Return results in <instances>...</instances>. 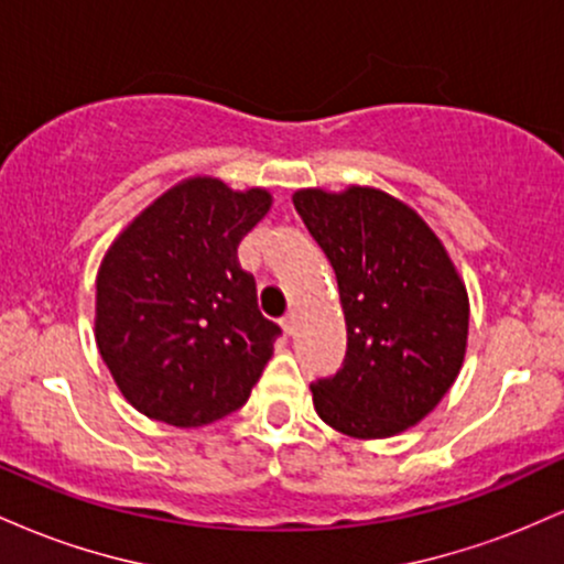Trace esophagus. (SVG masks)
<instances>
[{
	"mask_svg": "<svg viewBox=\"0 0 564 564\" xmlns=\"http://www.w3.org/2000/svg\"><path fill=\"white\" fill-rule=\"evenodd\" d=\"M281 326H283V332H286V336H291L296 332V321H294V315H286V318L281 321Z\"/></svg>",
	"mask_w": 564,
	"mask_h": 564,
	"instance_id": "1",
	"label": "esophagus"
}]
</instances>
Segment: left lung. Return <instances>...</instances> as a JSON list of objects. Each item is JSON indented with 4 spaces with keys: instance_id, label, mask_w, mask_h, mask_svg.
<instances>
[{
    "instance_id": "left-lung-1",
    "label": "left lung",
    "mask_w": 564,
    "mask_h": 564,
    "mask_svg": "<svg viewBox=\"0 0 564 564\" xmlns=\"http://www.w3.org/2000/svg\"><path fill=\"white\" fill-rule=\"evenodd\" d=\"M332 262L347 323L345 364L310 384L318 416L349 437L422 422L462 371L469 300L448 251L411 206L377 187L294 193Z\"/></svg>"
}]
</instances>
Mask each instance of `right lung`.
<instances>
[{
    "label": "right lung",
    "mask_w": 564,
    "mask_h": 564,
    "mask_svg": "<svg viewBox=\"0 0 564 564\" xmlns=\"http://www.w3.org/2000/svg\"><path fill=\"white\" fill-rule=\"evenodd\" d=\"M262 187L191 177L116 238L97 273L95 339L124 398L148 419L204 426L238 411L281 328L257 307L238 243L268 215Z\"/></svg>",
    "instance_id": "1"
}]
</instances>
